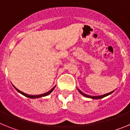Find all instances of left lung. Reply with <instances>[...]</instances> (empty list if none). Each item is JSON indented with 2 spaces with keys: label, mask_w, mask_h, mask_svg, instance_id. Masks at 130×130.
I'll list each match as a JSON object with an SVG mask.
<instances>
[{
  "label": "left lung",
  "mask_w": 130,
  "mask_h": 130,
  "mask_svg": "<svg viewBox=\"0 0 130 130\" xmlns=\"http://www.w3.org/2000/svg\"><path fill=\"white\" fill-rule=\"evenodd\" d=\"M78 90L79 91V92L81 93V94L83 95L84 96H85V97H87V98H92V99H100V98H104L105 97V96H108V95L111 94V93H112L113 92H114V90L112 92H111L109 93H107V94H104V95H102V96H89V95H87V94H84V93L81 92V91L80 90H79L78 89Z\"/></svg>",
  "instance_id": "obj_1"
}]
</instances>
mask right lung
Segmentation results:
<instances>
[{"label": "right lung", "instance_id": "obj_1", "mask_svg": "<svg viewBox=\"0 0 130 130\" xmlns=\"http://www.w3.org/2000/svg\"><path fill=\"white\" fill-rule=\"evenodd\" d=\"M13 87H14V86H13ZM55 87H56V86H55ZM55 87H54L52 89H51V90H50L49 92H47L45 93V94H40V95H29V94H25V93L23 92H21V91H20V90H18V88H16L15 87H14V88H15L17 91L19 92V93H21V94L24 95V96H26V97L30 98H41V97H43V96H47V95H49V94H50V93H51V92H52L53 90H54V88H55Z\"/></svg>", "mask_w": 130, "mask_h": 130}]
</instances>
